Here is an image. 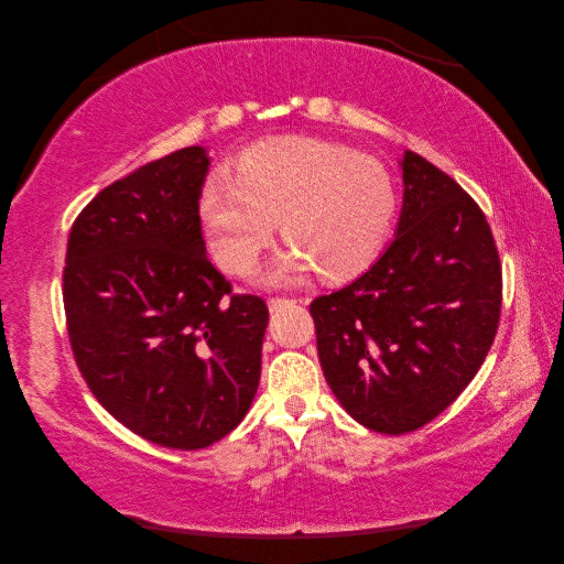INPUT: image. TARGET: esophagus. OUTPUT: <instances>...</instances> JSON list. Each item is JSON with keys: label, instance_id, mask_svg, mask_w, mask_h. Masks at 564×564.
<instances>
[{"label": "esophagus", "instance_id": "obj_1", "mask_svg": "<svg viewBox=\"0 0 564 564\" xmlns=\"http://www.w3.org/2000/svg\"><path fill=\"white\" fill-rule=\"evenodd\" d=\"M294 303H296L294 299H270L268 308H270V313H280L282 308H289V305H294Z\"/></svg>", "mask_w": 564, "mask_h": 564}]
</instances>
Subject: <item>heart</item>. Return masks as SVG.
I'll return each instance as SVG.
<instances>
[{
	"instance_id": "heart-1",
	"label": "heart",
	"mask_w": 564,
	"mask_h": 564,
	"mask_svg": "<svg viewBox=\"0 0 564 564\" xmlns=\"http://www.w3.org/2000/svg\"><path fill=\"white\" fill-rule=\"evenodd\" d=\"M395 212V185L377 160L315 139L247 150L232 181L209 178L199 199L209 249L230 275H247L280 220L292 249L265 272L275 284L311 270L327 280L360 272L383 247Z\"/></svg>"
}]
</instances>
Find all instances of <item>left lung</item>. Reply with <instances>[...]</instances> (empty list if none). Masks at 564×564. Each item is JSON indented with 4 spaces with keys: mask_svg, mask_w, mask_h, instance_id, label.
Segmentation results:
<instances>
[{
    "mask_svg": "<svg viewBox=\"0 0 564 564\" xmlns=\"http://www.w3.org/2000/svg\"><path fill=\"white\" fill-rule=\"evenodd\" d=\"M395 240L365 275L311 303L329 388L367 429L402 435L464 392L499 329L503 278L477 202L406 150Z\"/></svg>",
    "mask_w": 564,
    "mask_h": 564,
    "instance_id": "1",
    "label": "left lung"
}]
</instances>
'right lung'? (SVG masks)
Segmentation results:
<instances>
[{"label":"right lung","mask_w":564,"mask_h":564,"mask_svg":"<svg viewBox=\"0 0 564 564\" xmlns=\"http://www.w3.org/2000/svg\"><path fill=\"white\" fill-rule=\"evenodd\" d=\"M193 145L104 187L75 218L63 268L65 324L94 398L155 445L202 449L249 412L268 305L235 294L207 259Z\"/></svg>","instance_id":"add662e5"}]
</instances>
